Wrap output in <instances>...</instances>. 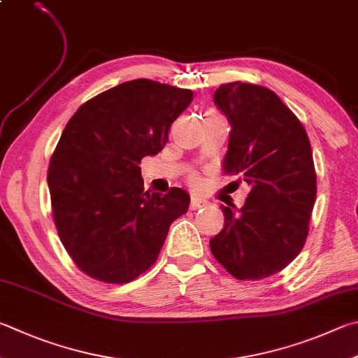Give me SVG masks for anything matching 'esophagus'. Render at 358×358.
Here are the masks:
<instances>
[{"mask_svg": "<svg viewBox=\"0 0 358 358\" xmlns=\"http://www.w3.org/2000/svg\"><path fill=\"white\" fill-rule=\"evenodd\" d=\"M208 201L200 197H191V210H199L201 206H206Z\"/></svg>", "mask_w": 358, "mask_h": 358, "instance_id": "1", "label": "esophagus"}]
</instances>
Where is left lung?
I'll list each match as a JSON object with an SVG mask.
<instances>
[{"label": "left lung", "mask_w": 358, "mask_h": 358, "mask_svg": "<svg viewBox=\"0 0 358 358\" xmlns=\"http://www.w3.org/2000/svg\"><path fill=\"white\" fill-rule=\"evenodd\" d=\"M214 103L231 125L224 172L250 186L241 210L222 208L214 258L238 278L259 280L287 268L308 236L316 172L307 131L268 87L227 83Z\"/></svg>", "instance_id": "left-lung-1"}]
</instances>
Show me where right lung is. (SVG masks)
I'll return each instance as SVG.
<instances>
[{
	"instance_id": "add662e5",
	"label": "right lung",
	"mask_w": 358,
	"mask_h": 358,
	"mask_svg": "<svg viewBox=\"0 0 358 358\" xmlns=\"http://www.w3.org/2000/svg\"><path fill=\"white\" fill-rule=\"evenodd\" d=\"M192 90L152 80L122 83L84 103L64 128L48 167L61 243L84 274L128 283L157 262L189 194L144 191L141 159L162 150Z\"/></svg>"
}]
</instances>
